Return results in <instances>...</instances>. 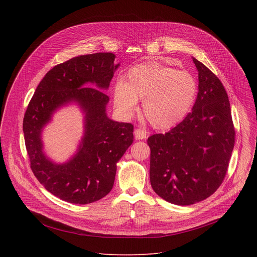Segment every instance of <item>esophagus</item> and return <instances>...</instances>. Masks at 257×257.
I'll return each instance as SVG.
<instances>
[{
  "label": "esophagus",
  "mask_w": 257,
  "mask_h": 257,
  "mask_svg": "<svg viewBox=\"0 0 257 257\" xmlns=\"http://www.w3.org/2000/svg\"><path fill=\"white\" fill-rule=\"evenodd\" d=\"M134 135H135V138L136 139H144L146 138V136H148V132H146L145 129L143 128H136L135 131H134Z\"/></svg>",
  "instance_id": "1"
}]
</instances>
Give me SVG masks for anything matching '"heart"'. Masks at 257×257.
<instances>
[{
  "mask_svg": "<svg viewBox=\"0 0 257 257\" xmlns=\"http://www.w3.org/2000/svg\"><path fill=\"white\" fill-rule=\"evenodd\" d=\"M197 92L198 84L191 73L149 63L131 68L124 81L116 84L114 102L120 113L131 116L140 98L150 123L156 128L168 129L190 113Z\"/></svg>",
  "mask_w": 257,
  "mask_h": 257,
  "instance_id": "heart-1",
  "label": "heart"
}]
</instances>
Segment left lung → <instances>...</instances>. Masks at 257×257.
Masks as SVG:
<instances>
[{
    "instance_id": "8db88e82",
    "label": "left lung",
    "mask_w": 257,
    "mask_h": 257,
    "mask_svg": "<svg viewBox=\"0 0 257 257\" xmlns=\"http://www.w3.org/2000/svg\"><path fill=\"white\" fill-rule=\"evenodd\" d=\"M193 62L199 79L193 109L169 132L148 139L152 187L178 205L204 200L221 186L236 136L223 83L201 62Z\"/></svg>"
}]
</instances>
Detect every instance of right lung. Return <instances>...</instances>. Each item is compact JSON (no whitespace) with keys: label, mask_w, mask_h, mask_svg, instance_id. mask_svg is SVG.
Segmentation results:
<instances>
[{"label":"right lung","mask_w":257,"mask_h":257,"mask_svg":"<svg viewBox=\"0 0 257 257\" xmlns=\"http://www.w3.org/2000/svg\"><path fill=\"white\" fill-rule=\"evenodd\" d=\"M115 58L112 53H95L58 64L36 87L24 114L30 168L41 184L64 201L88 204L104 197L113 188L117 162L133 142V125L112 121L105 114L108 96L100 89L108 87L119 66ZM70 100L85 108L86 134L73 160L54 165L42 153L40 132L54 109Z\"/></svg>","instance_id":"obj_1"}]
</instances>
